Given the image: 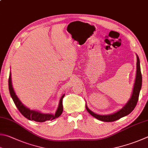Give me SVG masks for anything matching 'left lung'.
I'll use <instances>...</instances> for the list:
<instances>
[{"label": "left lung", "mask_w": 148, "mask_h": 148, "mask_svg": "<svg viewBox=\"0 0 148 148\" xmlns=\"http://www.w3.org/2000/svg\"><path fill=\"white\" fill-rule=\"evenodd\" d=\"M142 81H143V78H142V74L140 71V60L138 55H136V78L134 84V87H133V93L129 101L127 102V104L122 108L121 110L118 111L117 112L115 113L111 114V115H100L98 114H96L91 111L90 109L88 108L87 106L86 105V108L87 111L90 113L95 118L97 119L99 121H104V122H113L117 121L122 117L126 116L132 112L134 110L136 104H137L139 93L141 90L142 87Z\"/></svg>", "instance_id": "obj_1"}]
</instances>
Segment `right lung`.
I'll return each instance as SVG.
<instances>
[{
    "label": "right lung",
    "mask_w": 148,
    "mask_h": 148,
    "mask_svg": "<svg viewBox=\"0 0 148 148\" xmlns=\"http://www.w3.org/2000/svg\"><path fill=\"white\" fill-rule=\"evenodd\" d=\"M8 86H9V90L11 95V97L15 103L16 108H18L19 111L24 116L26 119L30 120V121H34L36 122H43L46 121H52L55 119L58 118V116L61 115L63 111V105H62V100L65 95H63L61 97L59 102V105L57 110L55 113V115L52 114H45L36 111L34 110H31L29 108H26V106L22 104V103L21 102V100L18 99L17 96L16 95L15 91L13 90L12 84V77H11V73L10 74L9 80H8Z\"/></svg>",
    "instance_id": "right-lung-1"
}]
</instances>
